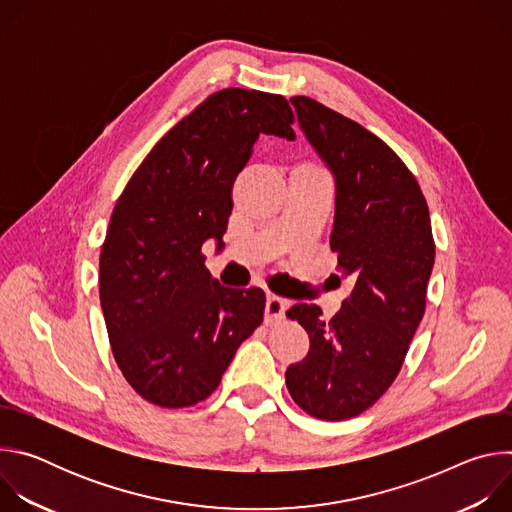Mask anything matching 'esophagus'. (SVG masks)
I'll return each mask as SVG.
<instances>
[{"mask_svg": "<svg viewBox=\"0 0 512 512\" xmlns=\"http://www.w3.org/2000/svg\"><path fill=\"white\" fill-rule=\"evenodd\" d=\"M289 308V302L279 298V296H267V302H265V322L267 324H275L279 322L285 312Z\"/></svg>", "mask_w": 512, "mask_h": 512, "instance_id": "1", "label": "esophagus"}]
</instances>
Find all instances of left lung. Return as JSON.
Masks as SVG:
<instances>
[{
    "instance_id": "obj_1",
    "label": "left lung",
    "mask_w": 512,
    "mask_h": 512,
    "mask_svg": "<svg viewBox=\"0 0 512 512\" xmlns=\"http://www.w3.org/2000/svg\"><path fill=\"white\" fill-rule=\"evenodd\" d=\"M291 103L334 176L330 249L354 287L328 322L316 304L287 310L310 350L285 371V385L312 417L340 421L375 405L399 375L425 312L435 245L425 196L383 139L310 97Z\"/></svg>"
}]
</instances>
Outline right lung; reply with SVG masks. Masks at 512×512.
<instances>
[{
	"instance_id": "1",
	"label": "right lung",
	"mask_w": 512,
	"mask_h": 512,
	"mask_svg": "<svg viewBox=\"0 0 512 512\" xmlns=\"http://www.w3.org/2000/svg\"><path fill=\"white\" fill-rule=\"evenodd\" d=\"M281 95L223 89L176 123L119 196L99 259V298L117 367L145 401L180 409L221 383L263 322L265 294L210 277L202 245H223L233 184L261 133L294 141Z\"/></svg>"
}]
</instances>
